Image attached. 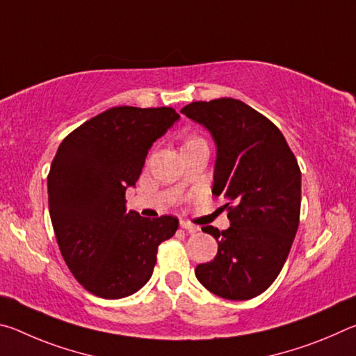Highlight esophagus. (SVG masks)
Instances as JSON below:
<instances>
[{"instance_id":"1","label":"esophagus","mask_w":356,"mask_h":356,"mask_svg":"<svg viewBox=\"0 0 356 356\" xmlns=\"http://www.w3.org/2000/svg\"><path fill=\"white\" fill-rule=\"evenodd\" d=\"M180 226H182L184 229H186V231H188L190 234H195V232H197L200 231V227H197L196 225H193V222H190V221H180Z\"/></svg>"}]
</instances>
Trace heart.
<instances>
[{"label": "heart", "mask_w": 356, "mask_h": 356, "mask_svg": "<svg viewBox=\"0 0 356 356\" xmlns=\"http://www.w3.org/2000/svg\"><path fill=\"white\" fill-rule=\"evenodd\" d=\"M195 140H200V138H197V136H190L188 140H186L185 143H190V141H195Z\"/></svg>", "instance_id": "obj_1"}]
</instances>
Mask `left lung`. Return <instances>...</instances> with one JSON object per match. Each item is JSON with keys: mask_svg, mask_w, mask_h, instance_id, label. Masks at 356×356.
Wrapping results in <instances>:
<instances>
[{"mask_svg": "<svg viewBox=\"0 0 356 356\" xmlns=\"http://www.w3.org/2000/svg\"><path fill=\"white\" fill-rule=\"evenodd\" d=\"M182 113L216 143L213 190L226 201L231 226L202 227L218 242L196 278L226 300H250L273 284L300 222L301 171L280 129L236 99L193 102Z\"/></svg>", "mask_w": 356, "mask_h": 356, "instance_id": "left-lung-1", "label": "left lung"}]
</instances>
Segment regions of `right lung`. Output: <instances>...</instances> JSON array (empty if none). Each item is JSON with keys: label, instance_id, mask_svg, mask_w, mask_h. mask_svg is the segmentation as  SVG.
I'll use <instances>...</instances> for the list:
<instances>
[{"label": "right lung", "instance_id": "right-lung-1", "mask_svg": "<svg viewBox=\"0 0 356 356\" xmlns=\"http://www.w3.org/2000/svg\"><path fill=\"white\" fill-rule=\"evenodd\" d=\"M179 119L171 106H114L64 138L48 172V207L59 251L75 280L100 298L135 293L152 276L172 215L127 210L147 150Z\"/></svg>", "mask_w": 356, "mask_h": 356}]
</instances>
